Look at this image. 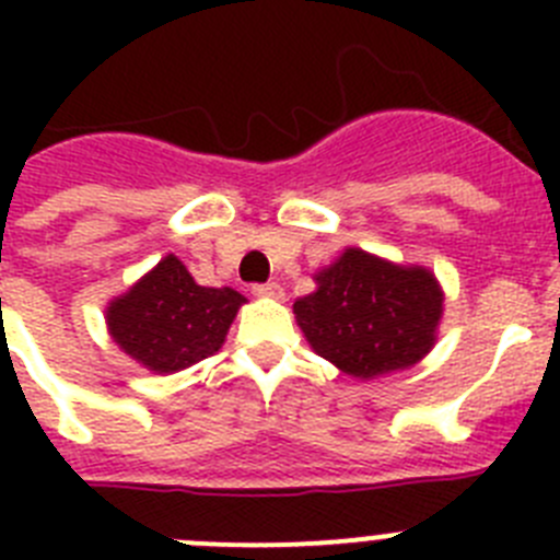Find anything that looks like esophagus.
I'll return each instance as SVG.
<instances>
[{
	"mask_svg": "<svg viewBox=\"0 0 560 560\" xmlns=\"http://www.w3.org/2000/svg\"><path fill=\"white\" fill-rule=\"evenodd\" d=\"M252 294H255V296H271V300H283V285H280V283L252 285Z\"/></svg>",
	"mask_w": 560,
	"mask_h": 560,
	"instance_id": "1",
	"label": "esophagus"
}]
</instances>
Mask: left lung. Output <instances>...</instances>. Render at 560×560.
Here are the masks:
<instances>
[{
    "mask_svg": "<svg viewBox=\"0 0 560 560\" xmlns=\"http://www.w3.org/2000/svg\"><path fill=\"white\" fill-rule=\"evenodd\" d=\"M316 291L294 303L296 325L316 353L353 378L407 370L438 339L443 291L423 266H398L348 246L316 271Z\"/></svg>",
    "mask_w": 560,
    "mask_h": 560,
    "instance_id": "8db88e82",
    "label": "left lung"
}]
</instances>
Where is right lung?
Returning <instances> with one entry per match:
<instances>
[{"instance_id":"right-lung-1","label":"right lung","mask_w":560,"mask_h":560,"mask_svg":"<svg viewBox=\"0 0 560 560\" xmlns=\"http://www.w3.org/2000/svg\"><path fill=\"white\" fill-rule=\"evenodd\" d=\"M244 303L235 289L199 285L179 257L167 255L140 283L114 296L106 325L133 361L167 375L215 353Z\"/></svg>"}]
</instances>
